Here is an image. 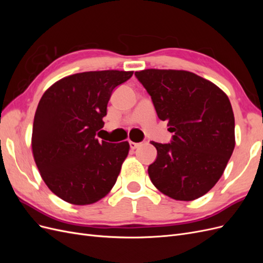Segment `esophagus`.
<instances>
[{
	"mask_svg": "<svg viewBox=\"0 0 263 263\" xmlns=\"http://www.w3.org/2000/svg\"><path fill=\"white\" fill-rule=\"evenodd\" d=\"M140 146V144H138V142H134V141H129V147H130V149H136V148H138Z\"/></svg>",
	"mask_w": 263,
	"mask_h": 263,
	"instance_id": "esophagus-1",
	"label": "esophagus"
}]
</instances>
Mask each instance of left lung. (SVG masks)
<instances>
[{
  "mask_svg": "<svg viewBox=\"0 0 263 263\" xmlns=\"http://www.w3.org/2000/svg\"><path fill=\"white\" fill-rule=\"evenodd\" d=\"M135 76L174 133L170 144L151 142L157 159L148 168L150 180L174 200H196L216 184L235 148L229 99L217 85L184 70L147 69Z\"/></svg>",
  "mask_w": 263,
  "mask_h": 263,
  "instance_id": "1",
  "label": "left lung"
}]
</instances>
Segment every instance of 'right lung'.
Instances as JSON below:
<instances>
[{
    "mask_svg": "<svg viewBox=\"0 0 263 263\" xmlns=\"http://www.w3.org/2000/svg\"><path fill=\"white\" fill-rule=\"evenodd\" d=\"M133 71H89L52 84L38 103L31 148L46 185L61 200L93 204L112 187L129 151L127 141L100 142L107 103Z\"/></svg>",
    "mask_w": 263,
    "mask_h": 263,
    "instance_id": "obj_1",
    "label": "right lung"
}]
</instances>
